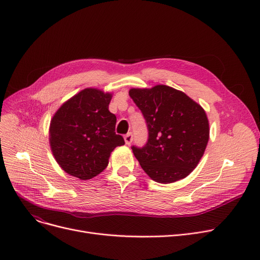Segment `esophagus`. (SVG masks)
<instances>
[{
    "instance_id": "1",
    "label": "esophagus",
    "mask_w": 260,
    "mask_h": 260,
    "mask_svg": "<svg viewBox=\"0 0 260 260\" xmlns=\"http://www.w3.org/2000/svg\"><path fill=\"white\" fill-rule=\"evenodd\" d=\"M124 141L127 145H129L132 143V141H133V134L132 133H128L124 136Z\"/></svg>"
}]
</instances>
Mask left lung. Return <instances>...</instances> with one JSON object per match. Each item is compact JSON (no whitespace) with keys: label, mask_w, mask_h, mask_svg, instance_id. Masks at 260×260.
I'll return each mask as SVG.
<instances>
[{"label":"left lung","mask_w":260,"mask_h":260,"mask_svg":"<svg viewBox=\"0 0 260 260\" xmlns=\"http://www.w3.org/2000/svg\"><path fill=\"white\" fill-rule=\"evenodd\" d=\"M129 97L147 123L148 140L133 153L152 180L172 183L198 166L210 138L206 111L183 91L159 84L131 88Z\"/></svg>","instance_id":"obj_1"}]
</instances>
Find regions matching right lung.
I'll list each match as a JSON object with an SVG mask.
<instances>
[{"mask_svg":"<svg viewBox=\"0 0 260 260\" xmlns=\"http://www.w3.org/2000/svg\"><path fill=\"white\" fill-rule=\"evenodd\" d=\"M112 92L85 88L64 102L49 125V144L61 169L80 180L99 175L111 153L124 145L115 133L117 118L109 112Z\"/></svg>","mask_w":260,"mask_h":260,"instance_id":"add662e5","label":"right lung"}]
</instances>
